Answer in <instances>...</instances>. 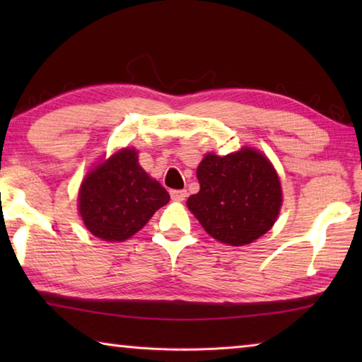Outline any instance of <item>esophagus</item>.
Here are the masks:
<instances>
[{"instance_id": "obj_1", "label": "esophagus", "mask_w": 362, "mask_h": 362, "mask_svg": "<svg viewBox=\"0 0 362 362\" xmlns=\"http://www.w3.org/2000/svg\"><path fill=\"white\" fill-rule=\"evenodd\" d=\"M170 198L174 201H183L187 198V189H173L170 192Z\"/></svg>"}]
</instances>
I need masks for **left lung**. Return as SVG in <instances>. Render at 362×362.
<instances>
[{
    "label": "left lung",
    "mask_w": 362,
    "mask_h": 362,
    "mask_svg": "<svg viewBox=\"0 0 362 362\" xmlns=\"http://www.w3.org/2000/svg\"><path fill=\"white\" fill-rule=\"evenodd\" d=\"M196 175L199 192L189 196L187 206L214 240L244 246L276 222L281 183L262 153L243 148L226 156L206 155Z\"/></svg>",
    "instance_id": "1"
}]
</instances>
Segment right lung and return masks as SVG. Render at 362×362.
Instances as JSON below:
<instances>
[{
    "label": "right lung",
    "instance_id": "obj_1",
    "mask_svg": "<svg viewBox=\"0 0 362 362\" xmlns=\"http://www.w3.org/2000/svg\"><path fill=\"white\" fill-rule=\"evenodd\" d=\"M86 228L103 241H124L144 228L170 196L139 166L136 150L124 148L86 175L79 188Z\"/></svg>",
    "mask_w": 362,
    "mask_h": 362
}]
</instances>
